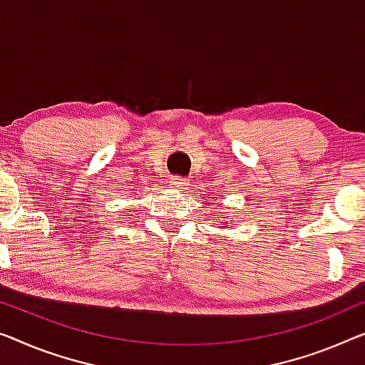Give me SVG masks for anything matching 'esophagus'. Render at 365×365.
I'll return each mask as SVG.
<instances>
[{
  "mask_svg": "<svg viewBox=\"0 0 365 365\" xmlns=\"http://www.w3.org/2000/svg\"><path fill=\"white\" fill-rule=\"evenodd\" d=\"M170 185H172V188H175V190H187L190 187V183H188L187 178H182V177L172 178Z\"/></svg>",
  "mask_w": 365,
  "mask_h": 365,
  "instance_id": "1",
  "label": "esophagus"
}]
</instances>
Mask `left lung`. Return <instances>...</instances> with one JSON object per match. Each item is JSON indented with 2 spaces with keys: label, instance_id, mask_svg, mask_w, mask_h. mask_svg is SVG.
<instances>
[{
  "label": "left lung",
  "instance_id": "obj_1",
  "mask_svg": "<svg viewBox=\"0 0 365 365\" xmlns=\"http://www.w3.org/2000/svg\"><path fill=\"white\" fill-rule=\"evenodd\" d=\"M227 225H230V222H227ZM222 227H226V226H222Z\"/></svg>",
  "mask_w": 365,
  "mask_h": 365
}]
</instances>
